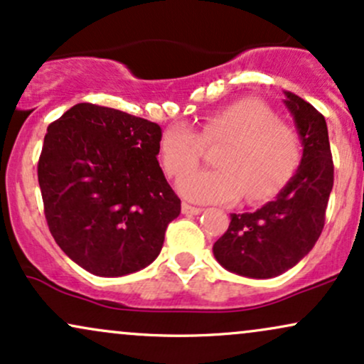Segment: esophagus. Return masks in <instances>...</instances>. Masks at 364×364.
<instances>
[{
  "mask_svg": "<svg viewBox=\"0 0 364 364\" xmlns=\"http://www.w3.org/2000/svg\"><path fill=\"white\" fill-rule=\"evenodd\" d=\"M200 211H203V208L191 206V204H187V203L182 204V213H183V215H189V216H192V215H199Z\"/></svg>",
  "mask_w": 364,
  "mask_h": 364,
  "instance_id": "obj_1",
  "label": "esophagus"
}]
</instances>
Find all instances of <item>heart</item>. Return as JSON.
<instances>
[{
    "label": "heart",
    "instance_id": "1",
    "mask_svg": "<svg viewBox=\"0 0 364 364\" xmlns=\"http://www.w3.org/2000/svg\"><path fill=\"white\" fill-rule=\"evenodd\" d=\"M227 143L216 156L218 170L183 175L177 187L186 199L203 204H233L242 196L259 203L274 196L300 164V138L277 121L271 107L243 98L204 119L203 131L187 124L166 129L161 160L173 177L198 166L206 144Z\"/></svg>",
    "mask_w": 364,
    "mask_h": 364
}]
</instances>
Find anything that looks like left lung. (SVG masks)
<instances>
[{"label":"left lung","instance_id":"8db88e82","mask_svg":"<svg viewBox=\"0 0 364 364\" xmlns=\"http://www.w3.org/2000/svg\"><path fill=\"white\" fill-rule=\"evenodd\" d=\"M283 102L301 141L300 165L279 194L257 211L232 213L228 230L213 245V254L226 271L254 279L283 274L314 249L334 186L323 115L291 92H284Z\"/></svg>","mask_w":364,"mask_h":364}]
</instances>
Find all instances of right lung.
Instances as JSON below:
<instances>
[{"label":"right lung","mask_w":364,"mask_h":364,"mask_svg":"<svg viewBox=\"0 0 364 364\" xmlns=\"http://www.w3.org/2000/svg\"><path fill=\"white\" fill-rule=\"evenodd\" d=\"M155 122L76 104L47 127L37 175L47 225L73 262L102 277L138 272L160 254L181 199L156 156Z\"/></svg>","instance_id":"obj_1"}]
</instances>
